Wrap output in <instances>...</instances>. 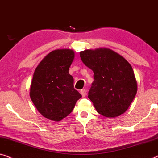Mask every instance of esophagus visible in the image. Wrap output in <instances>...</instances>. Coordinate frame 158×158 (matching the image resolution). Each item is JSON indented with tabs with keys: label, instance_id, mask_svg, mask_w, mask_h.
<instances>
[{
	"label": "esophagus",
	"instance_id": "obj_1",
	"mask_svg": "<svg viewBox=\"0 0 158 158\" xmlns=\"http://www.w3.org/2000/svg\"><path fill=\"white\" fill-rule=\"evenodd\" d=\"M81 94L82 97H85L86 94V91L85 89L81 90Z\"/></svg>",
	"mask_w": 158,
	"mask_h": 158
}]
</instances>
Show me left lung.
Returning a JSON list of instances; mask_svg holds the SVG:
<instances>
[{
  "label": "left lung",
  "instance_id": "obj_1",
  "mask_svg": "<svg viewBox=\"0 0 158 158\" xmlns=\"http://www.w3.org/2000/svg\"><path fill=\"white\" fill-rule=\"evenodd\" d=\"M83 63L94 72L88 97L97 112L116 117L127 110L137 91V82L130 64L107 48L80 52Z\"/></svg>",
  "mask_w": 158,
  "mask_h": 158
}]
</instances>
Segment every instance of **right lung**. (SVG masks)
<instances>
[{"label": "right lung", "instance_id": "add662e5", "mask_svg": "<svg viewBox=\"0 0 158 158\" xmlns=\"http://www.w3.org/2000/svg\"><path fill=\"white\" fill-rule=\"evenodd\" d=\"M75 57L69 48L52 51L35 68L30 86V97L42 116L59 122L67 117L81 97L74 88L69 73Z\"/></svg>", "mask_w": 158, "mask_h": 158}]
</instances>
